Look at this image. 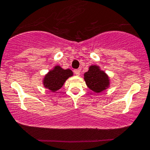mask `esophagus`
<instances>
[{
    "instance_id": "34e87169",
    "label": "esophagus",
    "mask_w": 150,
    "mask_h": 150,
    "mask_svg": "<svg viewBox=\"0 0 150 150\" xmlns=\"http://www.w3.org/2000/svg\"><path fill=\"white\" fill-rule=\"evenodd\" d=\"M74 73H75V75H77V76H78V75H80V69H78V70H74Z\"/></svg>"
}]
</instances>
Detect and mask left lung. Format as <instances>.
<instances>
[{
	"mask_svg": "<svg viewBox=\"0 0 150 150\" xmlns=\"http://www.w3.org/2000/svg\"><path fill=\"white\" fill-rule=\"evenodd\" d=\"M84 80L88 87L95 93L105 91L110 85L108 76L97 65L90 66L88 72H85Z\"/></svg>",
	"mask_w": 150,
	"mask_h": 150,
	"instance_id": "left-lung-1",
	"label": "left lung"
}]
</instances>
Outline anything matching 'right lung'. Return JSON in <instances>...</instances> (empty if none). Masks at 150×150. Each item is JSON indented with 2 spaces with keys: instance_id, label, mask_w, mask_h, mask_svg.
Here are the masks:
<instances>
[{
  "instance_id": "right-lung-1",
  "label": "right lung",
  "mask_w": 150,
  "mask_h": 150,
  "mask_svg": "<svg viewBox=\"0 0 150 150\" xmlns=\"http://www.w3.org/2000/svg\"><path fill=\"white\" fill-rule=\"evenodd\" d=\"M73 72L70 69L64 70L60 66H55L45 76L43 85L52 92L58 91L62 87L67 78L72 76Z\"/></svg>"
}]
</instances>
